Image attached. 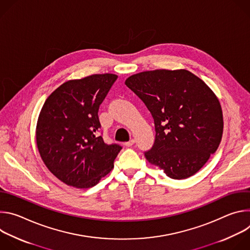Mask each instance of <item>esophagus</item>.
I'll use <instances>...</instances> for the list:
<instances>
[{
	"label": "esophagus",
	"instance_id": "1",
	"mask_svg": "<svg viewBox=\"0 0 250 250\" xmlns=\"http://www.w3.org/2000/svg\"><path fill=\"white\" fill-rule=\"evenodd\" d=\"M134 144H135V140H134V139H130L129 141L125 142V146H127V147H129V146H132Z\"/></svg>",
	"mask_w": 250,
	"mask_h": 250
}]
</instances>
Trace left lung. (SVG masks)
<instances>
[{
  "label": "left lung",
  "mask_w": 250,
  "mask_h": 250,
  "mask_svg": "<svg viewBox=\"0 0 250 250\" xmlns=\"http://www.w3.org/2000/svg\"><path fill=\"white\" fill-rule=\"evenodd\" d=\"M125 83L154 120L155 141L145 152L147 161L172 179L196 174L223 136V111L215 93L185 69L145 71Z\"/></svg>",
  "instance_id": "obj_1"
}]
</instances>
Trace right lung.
Instances as JSON below:
<instances>
[{
  "mask_svg": "<svg viewBox=\"0 0 250 250\" xmlns=\"http://www.w3.org/2000/svg\"><path fill=\"white\" fill-rule=\"evenodd\" d=\"M111 73L69 80L46 99L37 125V146L48 170L66 185L91 188L114 168L122 149L100 135V104L117 80Z\"/></svg>",
  "mask_w": 250,
  "mask_h": 250,
  "instance_id": "right-lung-1",
  "label": "right lung"
}]
</instances>
